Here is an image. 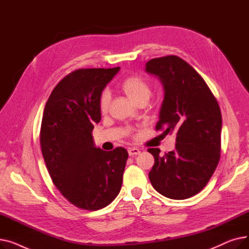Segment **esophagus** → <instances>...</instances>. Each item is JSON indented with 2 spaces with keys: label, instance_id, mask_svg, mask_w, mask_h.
<instances>
[{
  "label": "esophagus",
  "instance_id": "1",
  "mask_svg": "<svg viewBox=\"0 0 249 249\" xmlns=\"http://www.w3.org/2000/svg\"><path fill=\"white\" fill-rule=\"evenodd\" d=\"M140 152H141V151H140V149L135 148V147H130V148H128V153H129V155H130V156L137 155V154H139Z\"/></svg>",
  "mask_w": 249,
  "mask_h": 249
}]
</instances>
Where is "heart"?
I'll list each match as a JSON object with an SVG mask.
<instances>
[{
  "label": "heart",
  "instance_id": "heart-1",
  "mask_svg": "<svg viewBox=\"0 0 249 249\" xmlns=\"http://www.w3.org/2000/svg\"><path fill=\"white\" fill-rule=\"evenodd\" d=\"M121 88L124 93L136 104L141 100H148L151 95V88L148 82L138 75L126 77L121 84ZM110 102V91L108 89L103 90L98 100V106L101 113L108 112Z\"/></svg>",
  "mask_w": 249,
  "mask_h": 249
}]
</instances>
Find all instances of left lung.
<instances>
[{"label":"left lung","mask_w":249,"mask_h":249,"mask_svg":"<svg viewBox=\"0 0 249 249\" xmlns=\"http://www.w3.org/2000/svg\"><path fill=\"white\" fill-rule=\"evenodd\" d=\"M146 72L159 77L164 99L156 130L177 134L176 149L160 154L149 148L154 165L152 187L169 199L184 200L202 191L220 160L222 116L217 100L203 77L176 55L146 62Z\"/></svg>","instance_id":"1"}]
</instances>
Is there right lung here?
I'll return each mask as SVG.
<instances>
[{
    "label": "right lung",
    "instance_id": "1",
    "mask_svg": "<svg viewBox=\"0 0 249 249\" xmlns=\"http://www.w3.org/2000/svg\"><path fill=\"white\" fill-rule=\"evenodd\" d=\"M120 68L83 69L57 84L46 102L40 145L50 178L72 205L96 211L119 194L128 152L95 146L93 131L101 120L98 100Z\"/></svg>",
    "mask_w": 249,
    "mask_h": 249
}]
</instances>
